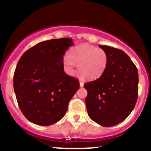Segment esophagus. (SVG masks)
Returning <instances> with one entry per match:
<instances>
[{
	"mask_svg": "<svg viewBox=\"0 0 151 151\" xmlns=\"http://www.w3.org/2000/svg\"><path fill=\"white\" fill-rule=\"evenodd\" d=\"M79 84H80L81 87H83V86H84V82H83L82 81H79Z\"/></svg>",
	"mask_w": 151,
	"mask_h": 151,
	"instance_id": "obj_1",
	"label": "esophagus"
}]
</instances>
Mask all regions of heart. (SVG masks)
<instances>
[{
	"label": "heart",
	"mask_w": 151,
	"mask_h": 151,
	"mask_svg": "<svg viewBox=\"0 0 151 151\" xmlns=\"http://www.w3.org/2000/svg\"><path fill=\"white\" fill-rule=\"evenodd\" d=\"M107 62L108 56L103 49L89 44H81L70 50L68 57L64 59L63 65L66 72L72 74L74 64H76L81 77L86 79H94L103 74Z\"/></svg>",
	"instance_id": "heart-1"
}]
</instances>
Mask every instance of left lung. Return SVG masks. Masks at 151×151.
Wrapping results in <instances>:
<instances>
[{"mask_svg":"<svg viewBox=\"0 0 151 151\" xmlns=\"http://www.w3.org/2000/svg\"><path fill=\"white\" fill-rule=\"evenodd\" d=\"M99 47L107 54V65L101 77L84 84L88 92L85 102L89 117L109 127L125 120L134 109L138 94V72L123 50Z\"/></svg>","mask_w":151,"mask_h":151,"instance_id":"1","label":"left lung"}]
</instances>
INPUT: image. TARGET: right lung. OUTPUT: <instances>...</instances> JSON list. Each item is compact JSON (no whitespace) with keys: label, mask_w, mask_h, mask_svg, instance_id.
I'll list each match as a JSON object with an SVG mask.
<instances>
[{"label":"right lung","mask_w":151,"mask_h":151,"mask_svg":"<svg viewBox=\"0 0 151 151\" xmlns=\"http://www.w3.org/2000/svg\"><path fill=\"white\" fill-rule=\"evenodd\" d=\"M70 38L40 42L24 52L13 75L17 101L26 119L50 126L63 118L79 81L64 72V55Z\"/></svg>","instance_id":"1"}]
</instances>
